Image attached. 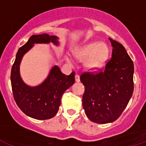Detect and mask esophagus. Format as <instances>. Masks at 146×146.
<instances>
[{
	"label": "esophagus",
	"instance_id": "34e87169",
	"mask_svg": "<svg viewBox=\"0 0 146 146\" xmlns=\"http://www.w3.org/2000/svg\"><path fill=\"white\" fill-rule=\"evenodd\" d=\"M75 81L76 82H80V76H79L78 74H76V75L75 76Z\"/></svg>",
	"mask_w": 146,
	"mask_h": 146
}]
</instances>
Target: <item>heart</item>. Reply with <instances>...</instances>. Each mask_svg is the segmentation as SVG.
<instances>
[{
    "instance_id": "obj_1",
    "label": "heart",
    "mask_w": 146,
    "mask_h": 146,
    "mask_svg": "<svg viewBox=\"0 0 146 146\" xmlns=\"http://www.w3.org/2000/svg\"><path fill=\"white\" fill-rule=\"evenodd\" d=\"M109 55L108 45L103 42L92 41L83 45L76 51L75 56L80 61H84V66L88 70H96L105 64ZM71 64L70 59L67 58Z\"/></svg>"
}]
</instances>
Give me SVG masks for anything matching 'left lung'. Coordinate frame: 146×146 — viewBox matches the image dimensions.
I'll return each instance as SVG.
<instances>
[{
	"instance_id": "1",
	"label": "left lung",
	"mask_w": 146,
	"mask_h": 146,
	"mask_svg": "<svg viewBox=\"0 0 146 146\" xmlns=\"http://www.w3.org/2000/svg\"><path fill=\"white\" fill-rule=\"evenodd\" d=\"M113 46L111 60L104 70L80 76L85 91L82 105L90 121L114 122L128 105L133 91V63L121 44L108 38Z\"/></svg>"
}]
</instances>
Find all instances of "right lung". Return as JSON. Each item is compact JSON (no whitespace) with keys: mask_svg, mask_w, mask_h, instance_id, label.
Listing matches in <instances>:
<instances>
[{"mask_svg":"<svg viewBox=\"0 0 146 146\" xmlns=\"http://www.w3.org/2000/svg\"><path fill=\"white\" fill-rule=\"evenodd\" d=\"M50 43L59 46L58 37L46 33L32 35L18 50L11 71V83L16 104L28 117L39 120L54 117L59 109L63 94L75 82L74 72L66 76L57 65L52 66L46 79L38 85L30 86L22 79L20 65L24 55L35 44H49Z\"/></svg>","mask_w":146,"mask_h":146,"instance_id":"add662e5","label":"right lung"}]
</instances>
